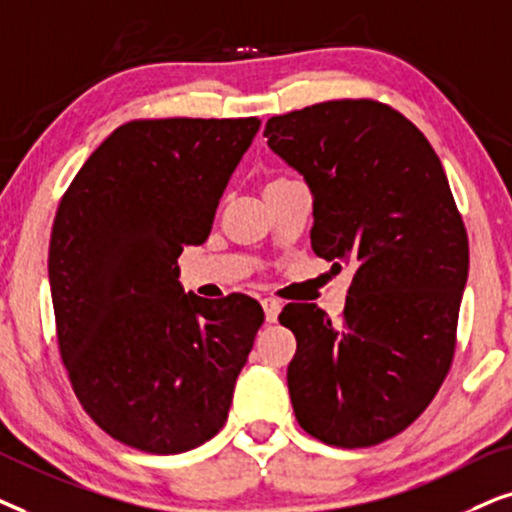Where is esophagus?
I'll return each instance as SVG.
<instances>
[{
  "mask_svg": "<svg viewBox=\"0 0 512 512\" xmlns=\"http://www.w3.org/2000/svg\"><path fill=\"white\" fill-rule=\"evenodd\" d=\"M262 306H264V313H267V323H276L278 316H281L283 304L278 302V299L267 297V299H264V302H262Z\"/></svg>",
  "mask_w": 512,
  "mask_h": 512,
  "instance_id": "1",
  "label": "esophagus"
}]
</instances>
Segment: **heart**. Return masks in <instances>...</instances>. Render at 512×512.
Wrapping results in <instances>:
<instances>
[{
    "mask_svg": "<svg viewBox=\"0 0 512 512\" xmlns=\"http://www.w3.org/2000/svg\"><path fill=\"white\" fill-rule=\"evenodd\" d=\"M278 182H285V177H274V180L267 182V187H274V185H278Z\"/></svg>",
    "mask_w": 512,
    "mask_h": 512,
    "instance_id": "obj_1",
    "label": "heart"
}]
</instances>
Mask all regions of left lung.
Instances as JSON below:
<instances>
[{
    "instance_id": "8db88e82",
    "label": "left lung",
    "mask_w": 512,
    "mask_h": 512,
    "mask_svg": "<svg viewBox=\"0 0 512 512\" xmlns=\"http://www.w3.org/2000/svg\"><path fill=\"white\" fill-rule=\"evenodd\" d=\"M269 147L313 194L311 248L353 267L339 320L292 302L288 367L299 426L358 449L403 433L440 391L456 351L468 234L442 163L398 109L327 100L267 121Z\"/></svg>"
}]
</instances>
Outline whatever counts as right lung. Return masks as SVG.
<instances>
[{
  "mask_svg": "<svg viewBox=\"0 0 512 512\" xmlns=\"http://www.w3.org/2000/svg\"><path fill=\"white\" fill-rule=\"evenodd\" d=\"M260 119H135L74 175L49 243L58 351L74 395L128 447L180 454L227 421L264 311L182 292L177 257L213 227Z\"/></svg>",
  "mask_w": 512,
  "mask_h": 512,
  "instance_id": "obj_1",
  "label": "right lung"
}]
</instances>
